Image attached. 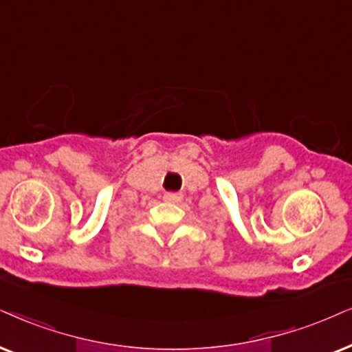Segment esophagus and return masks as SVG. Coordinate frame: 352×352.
<instances>
[{
    "mask_svg": "<svg viewBox=\"0 0 352 352\" xmlns=\"http://www.w3.org/2000/svg\"><path fill=\"white\" fill-rule=\"evenodd\" d=\"M164 199H166L167 203H180L182 195L175 193V191H167V193H164Z\"/></svg>",
    "mask_w": 352,
    "mask_h": 352,
    "instance_id": "esophagus-1",
    "label": "esophagus"
}]
</instances>
